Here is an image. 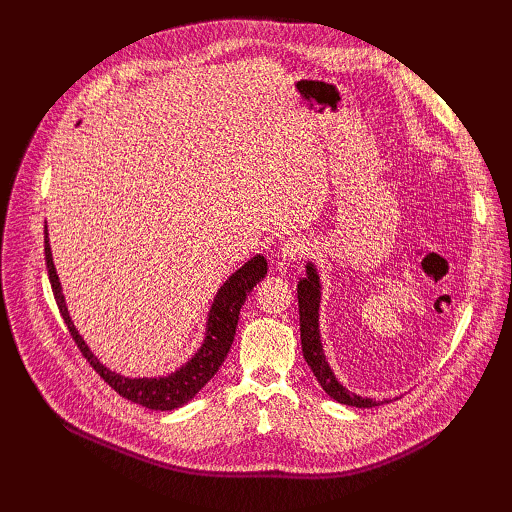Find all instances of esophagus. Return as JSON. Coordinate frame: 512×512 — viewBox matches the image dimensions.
Segmentation results:
<instances>
[{
	"label": "esophagus",
	"instance_id": "esophagus-1",
	"mask_svg": "<svg viewBox=\"0 0 512 512\" xmlns=\"http://www.w3.org/2000/svg\"><path fill=\"white\" fill-rule=\"evenodd\" d=\"M309 253L307 238H290L280 247V257L284 261H299Z\"/></svg>",
	"mask_w": 512,
	"mask_h": 512
}]
</instances>
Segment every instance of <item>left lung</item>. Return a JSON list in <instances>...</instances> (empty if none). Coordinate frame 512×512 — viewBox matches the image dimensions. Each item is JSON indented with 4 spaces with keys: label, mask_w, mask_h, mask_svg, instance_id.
<instances>
[{
    "label": "left lung",
    "mask_w": 512,
    "mask_h": 512,
    "mask_svg": "<svg viewBox=\"0 0 512 512\" xmlns=\"http://www.w3.org/2000/svg\"><path fill=\"white\" fill-rule=\"evenodd\" d=\"M321 286H319V276L313 263H307V276L299 280L297 292H299V315H301V344H303V357L307 365L311 367L313 375L317 378L319 386L326 390V394L334 400H338L340 405L348 407H357V409H371V407H380L382 402L390 400H375V398H363L353 394L351 390H346L332 373L326 355H324V346H321L319 338V299H321Z\"/></svg>",
    "instance_id": "left-lung-1"
}]
</instances>
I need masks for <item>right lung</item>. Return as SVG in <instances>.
<instances>
[{
    "instance_id": "1",
    "label": "right lung",
    "mask_w": 512,
    "mask_h": 512,
    "mask_svg": "<svg viewBox=\"0 0 512 512\" xmlns=\"http://www.w3.org/2000/svg\"><path fill=\"white\" fill-rule=\"evenodd\" d=\"M45 261H47V274H49L53 297H56L58 309L64 317V324L68 326V332L76 342L78 351L83 353V357L101 375L107 386H112L122 398L137 402V405L151 411H172L182 407L184 402L195 398V394L213 378L215 373H218L220 365L224 363L232 346L240 307L245 305L247 294L267 274V261L263 259V255H255L251 261H247L240 270H236L224 282V286L218 290V294H215L213 305L209 309L205 340L201 348L193 355V359L184 363L178 371L166 375V378H124V375L107 369L103 363H99V359L89 351L85 340L76 332L66 309L62 286L56 274V265H53V259H51L47 226H45Z\"/></svg>"
}]
</instances>
